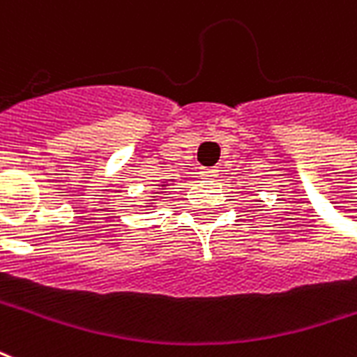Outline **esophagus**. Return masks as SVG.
<instances>
[{
    "label": "esophagus",
    "mask_w": 357,
    "mask_h": 357,
    "mask_svg": "<svg viewBox=\"0 0 357 357\" xmlns=\"http://www.w3.org/2000/svg\"><path fill=\"white\" fill-rule=\"evenodd\" d=\"M218 168H200V176L206 179H213L218 176Z\"/></svg>",
    "instance_id": "34e87169"
}]
</instances>
